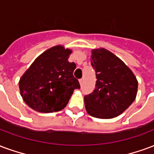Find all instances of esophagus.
I'll use <instances>...</instances> for the list:
<instances>
[{"label":"esophagus","mask_w":154,"mask_h":154,"mask_svg":"<svg viewBox=\"0 0 154 154\" xmlns=\"http://www.w3.org/2000/svg\"><path fill=\"white\" fill-rule=\"evenodd\" d=\"M79 82H80V85H81V86H82V84H83V79H82H82H80V80H79Z\"/></svg>","instance_id":"obj_1"}]
</instances>
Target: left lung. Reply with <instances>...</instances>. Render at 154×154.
<instances>
[{"mask_svg": "<svg viewBox=\"0 0 154 154\" xmlns=\"http://www.w3.org/2000/svg\"><path fill=\"white\" fill-rule=\"evenodd\" d=\"M91 63L97 80L94 91L84 97L86 112L102 119L118 117L135 100L137 79L122 60L104 48L92 50Z\"/></svg>", "mask_w": 154, "mask_h": 154, "instance_id": "left-lung-1", "label": "left lung"}]
</instances>
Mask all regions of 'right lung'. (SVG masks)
<instances>
[{
  "mask_svg": "<svg viewBox=\"0 0 154 154\" xmlns=\"http://www.w3.org/2000/svg\"><path fill=\"white\" fill-rule=\"evenodd\" d=\"M72 50L59 45L46 50L34 60L19 82L23 100L39 112H58L68 104L80 84L73 76L74 63L68 62Z\"/></svg>",
  "mask_w": 154,
  "mask_h": 154,
  "instance_id": "add662e5",
  "label": "right lung"
}]
</instances>
